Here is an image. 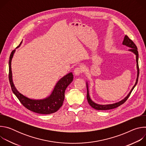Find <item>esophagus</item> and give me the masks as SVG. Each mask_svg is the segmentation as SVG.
<instances>
[{
  "label": "esophagus",
  "instance_id": "1",
  "mask_svg": "<svg viewBox=\"0 0 146 146\" xmlns=\"http://www.w3.org/2000/svg\"><path fill=\"white\" fill-rule=\"evenodd\" d=\"M83 71V69L81 67H77L74 70V73L76 76H78L80 74H81Z\"/></svg>",
  "mask_w": 146,
  "mask_h": 146
}]
</instances>
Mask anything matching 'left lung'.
Listing matches in <instances>:
<instances>
[{
    "instance_id": "8db88e82",
    "label": "left lung",
    "mask_w": 146,
    "mask_h": 146,
    "mask_svg": "<svg viewBox=\"0 0 146 146\" xmlns=\"http://www.w3.org/2000/svg\"><path fill=\"white\" fill-rule=\"evenodd\" d=\"M122 44L125 45L126 46H128L129 47H130L131 48L129 50V51L133 52L135 55H136V63H137V78H136V81L135 82V84L134 85V86L133 87V88H132L131 91H130V92L128 94V95H127V96H126L125 98L123 100L115 103H113V104H110V105H98V104L95 103V102H94L90 98V94H89V91H88V83L87 82V100L88 103L90 104V105L94 109L98 110H110V109H113L114 108H116L118 106H119L120 105H122L123 103L125 102V101L128 99V98L129 97L132 91H133V90L134 89L135 87L136 86V85L137 84V81H138V78H139V65H138V59H139V54H138V51H137V48L136 47V46L135 45V44L133 43V41L130 39L128 36L125 35V36L124 37V39L122 42Z\"/></svg>"
}]
</instances>
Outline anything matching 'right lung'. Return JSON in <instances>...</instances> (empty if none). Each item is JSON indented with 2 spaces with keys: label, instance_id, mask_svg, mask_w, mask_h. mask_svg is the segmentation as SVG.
<instances>
[{
  "label": "right lung",
  "instance_id": "obj_1",
  "mask_svg": "<svg viewBox=\"0 0 146 146\" xmlns=\"http://www.w3.org/2000/svg\"><path fill=\"white\" fill-rule=\"evenodd\" d=\"M22 41L17 48L19 47ZM15 51L14 50L11 52L9 62V78L13 92L24 107L33 112L42 114H49L57 111L63 105L65 99V92L67 87L73 81V75L72 73H68L60 79L56 83L51 94L47 98L40 100L29 99L19 93L13 84L11 64Z\"/></svg>",
  "mask_w": 146,
  "mask_h": 146
}]
</instances>
